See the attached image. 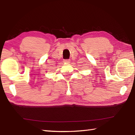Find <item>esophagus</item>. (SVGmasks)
<instances>
[{"instance_id":"obj_1","label":"esophagus","mask_w":135,"mask_h":135,"mask_svg":"<svg viewBox=\"0 0 135 135\" xmlns=\"http://www.w3.org/2000/svg\"><path fill=\"white\" fill-rule=\"evenodd\" d=\"M70 60H64V62L65 64H69V63H70Z\"/></svg>"}]
</instances>
